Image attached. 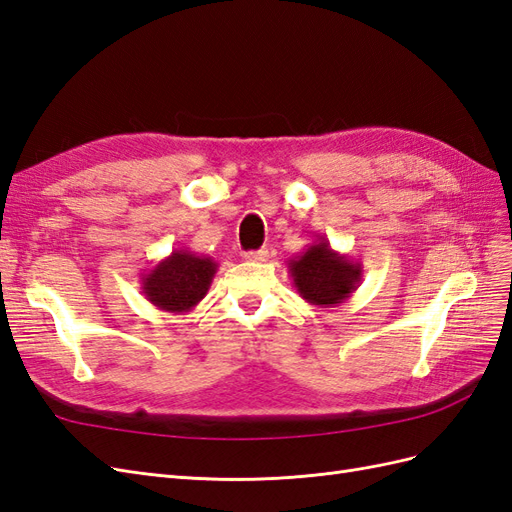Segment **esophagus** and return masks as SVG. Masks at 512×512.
<instances>
[{
	"label": "esophagus",
	"mask_w": 512,
	"mask_h": 512,
	"mask_svg": "<svg viewBox=\"0 0 512 512\" xmlns=\"http://www.w3.org/2000/svg\"><path fill=\"white\" fill-rule=\"evenodd\" d=\"M245 260H250V262H267V260H269V252H267V250L245 252Z\"/></svg>",
	"instance_id": "esophagus-1"
}]
</instances>
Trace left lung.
I'll return each mask as SVG.
<instances>
[{
    "label": "left lung",
    "mask_w": 512,
    "mask_h": 512,
    "mask_svg": "<svg viewBox=\"0 0 512 512\" xmlns=\"http://www.w3.org/2000/svg\"><path fill=\"white\" fill-rule=\"evenodd\" d=\"M288 273L301 297L316 307H337L359 288L363 267L348 254H339L324 237L305 245V252L288 260Z\"/></svg>",
    "instance_id": "8db88e82"
}]
</instances>
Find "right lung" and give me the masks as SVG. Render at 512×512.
<instances>
[{
	"label": "right lung",
	"instance_id": "right-lung-1",
	"mask_svg": "<svg viewBox=\"0 0 512 512\" xmlns=\"http://www.w3.org/2000/svg\"><path fill=\"white\" fill-rule=\"evenodd\" d=\"M218 262L190 250H173L147 273H141L145 299L168 314H188L205 299Z\"/></svg>",
	"mask_w": 512,
	"mask_h": 512
}]
</instances>
